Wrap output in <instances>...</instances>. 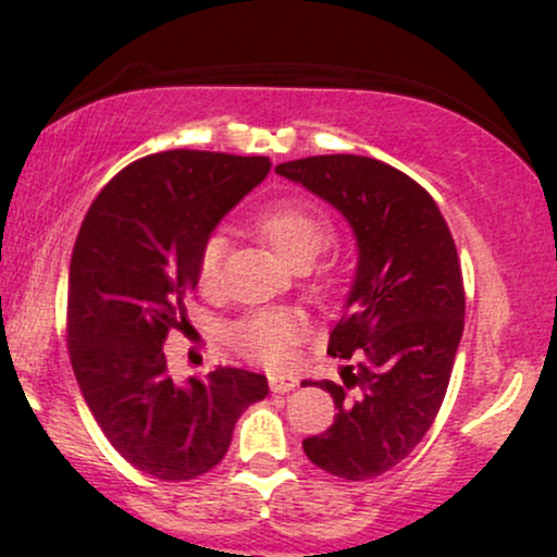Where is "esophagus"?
Instances as JSON below:
<instances>
[{"label": "esophagus", "instance_id": "obj_1", "mask_svg": "<svg viewBox=\"0 0 557 557\" xmlns=\"http://www.w3.org/2000/svg\"><path fill=\"white\" fill-rule=\"evenodd\" d=\"M298 387V376L293 374H270V389L277 395L290 393V389Z\"/></svg>", "mask_w": 557, "mask_h": 557}]
</instances>
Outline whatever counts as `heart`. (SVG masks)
I'll return each mask as SVG.
<instances>
[{"label": "heart", "mask_w": 557, "mask_h": 557, "mask_svg": "<svg viewBox=\"0 0 557 557\" xmlns=\"http://www.w3.org/2000/svg\"><path fill=\"white\" fill-rule=\"evenodd\" d=\"M257 233L287 267L311 264L330 240V222L306 198H277L267 203L253 220ZM227 243L222 235H212L198 257V285L212 287L220 277L222 257ZM304 337V324L285 311H259L243 319L233 330V345L248 361L261 367H287L296 356V345Z\"/></svg>", "instance_id": "b5f03b06"}]
</instances>
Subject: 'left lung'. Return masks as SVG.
Segmentation results:
<instances>
[{
    "label": "left lung",
    "instance_id": "8db88e82",
    "mask_svg": "<svg viewBox=\"0 0 557 557\" xmlns=\"http://www.w3.org/2000/svg\"><path fill=\"white\" fill-rule=\"evenodd\" d=\"M354 230L359 261L327 354L354 361L343 385L311 382L335 400L327 432L304 440L311 463L348 482L398 466L443 406L463 335L456 243L434 198L380 159L306 157L277 164Z\"/></svg>",
    "mask_w": 557,
    "mask_h": 557
}]
</instances>
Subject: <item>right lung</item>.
<instances>
[{"label":"right lung","mask_w":557,"mask_h":557,"mask_svg":"<svg viewBox=\"0 0 557 557\" xmlns=\"http://www.w3.org/2000/svg\"><path fill=\"white\" fill-rule=\"evenodd\" d=\"M267 157L162 151L104 185L70 259L67 345L83 398L114 450L144 474L188 482L225 458L240 413L270 393L267 376L216 367L170 376L164 337L214 227L264 181Z\"/></svg>","instance_id":"obj_1"}]
</instances>
